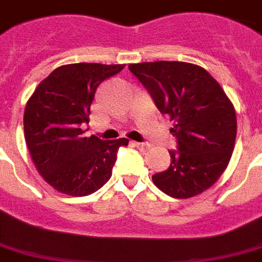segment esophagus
<instances>
[{
  "mask_svg": "<svg viewBox=\"0 0 262 262\" xmlns=\"http://www.w3.org/2000/svg\"><path fill=\"white\" fill-rule=\"evenodd\" d=\"M133 144H135V146H137L141 152H146V150L150 148V145L148 142H133Z\"/></svg>",
  "mask_w": 262,
  "mask_h": 262,
  "instance_id": "esophagus-1",
  "label": "esophagus"
}]
</instances>
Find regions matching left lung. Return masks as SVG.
I'll return each instance as SVG.
<instances>
[{
	"label": "left lung",
	"instance_id": "1",
	"mask_svg": "<svg viewBox=\"0 0 262 262\" xmlns=\"http://www.w3.org/2000/svg\"><path fill=\"white\" fill-rule=\"evenodd\" d=\"M161 114L175 122L176 149L171 165L152 176L157 188L172 198L199 195L220 179L230 161L237 136L235 110L205 69L184 61L130 64Z\"/></svg>",
	"mask_w": 262,
	"mask_h": 262
}]
</instances>
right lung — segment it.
Masks as SVG:
<instances>
[{"instance_id":"add662e5","label":"right lung","mask_w":262,"mask_h":262,"mask_svg":"<svg viewBox=\"0 0 262 262\" xmlns=\"http://www.w3.org/2000/svg\"><path fill=\"white\" fill-rule=\"evenodd\" d=\"M124 64L75 63L54 70L29 98L24 113L28 149L40 175L59 192L86 196L112 176L120 146L127 138L86 137L98 86Z\"/></svg>"}]
</instances>
